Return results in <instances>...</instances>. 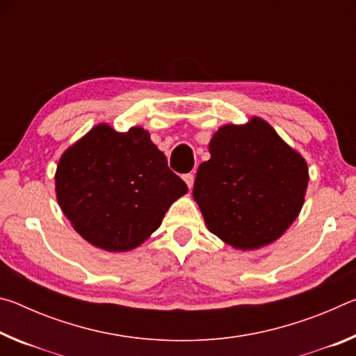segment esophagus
Wrapping results in <instances>:
<instances>
[{"label":"esophagus","instance_id":"esophagus-1","mask_svg":"<svg viewBox=\"0 0 356 356\" xmlns=\"http://www.w3.org/2000/svg\"><path fill=\"white\" fill-rule=\"evenodd\" d=\"M184 180H185L186 186H188V188L191 190V188H193V184H195V174H193V172H190V174H185V176H184Z\"/></svg>","mask_w":356,"mask_h":356}]
</instances>
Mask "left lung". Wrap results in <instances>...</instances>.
<instances>
[{
	"label": "left lung",
	"instance_id": "obj_1",
	"mask_svg": "<svg viewBox=\"0 0 356 356\" xmlns=\"http://www.w3.org/2000/svg\"><path fill=\"white\" fill-rule=\"evenodd\" d=\"M209 152L193 186L209 231L242 251L278 240L305 204L309 172L303 155L257 116L221 125Z\"/></svg>",
	"mask_w": 356,
	"mask_h": 356
}]
</instances>
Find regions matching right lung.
Wrapping results in <instances>:
<instances>
[{"label":"right lung","mask_w":356,"mask_h":356,"mask_svg":"<svg viewBox=\"0 0 356 356\" xmlns=\"http://www.w3.org/2000/svg\"><path fill=\"white\" fill-rule=\"evenodd\" d=\"M55 191L72 227L95 248L125 252L160 227L188 186L143 127L119 134L105 122L72 144L58 161Z\"/></svg>","instance_id":"obj_1"}]
</instances>
